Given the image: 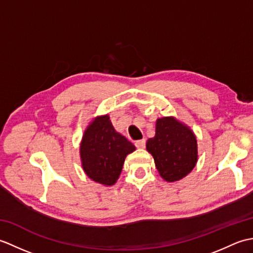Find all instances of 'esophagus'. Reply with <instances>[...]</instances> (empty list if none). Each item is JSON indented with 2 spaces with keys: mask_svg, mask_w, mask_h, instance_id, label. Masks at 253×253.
Instances as JSON below:
<instances>
[{
  "mask_svg": "<svg viewBox=\"0 0 253 253\" xmlns=\"http://www.w3.org/2000/svg\"><path fill=\"white\" fill-rule=\"evenodd\" d=\"M135 146L138 148V149H142L146 147V140L144 139H141V140H137L135 142Z\"/></svg>",
  "mask_w": 253,
  "mask_h": 253,
  "instance_id": "obj_1",
  "label": "esophagus"
}]
</instances>
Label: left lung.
<instances>
[{
  "label": "left lung",
  "mask_w": 253,
  "mask_h": 253,
  "mask_svg": "<svg viewBox=\"0 0 253 253\" xmlns=\"http://www.w3.org/2000/svg\"><path fill=\"white\" fill-rule=\"evenodd\" d=\"M160 175L166 181H176L189 174L198 159L193 132L174 117L159 118L155 136L147 141Z\"/></svg>",
  "instance_id": "8db88e82"
}]
</instances>
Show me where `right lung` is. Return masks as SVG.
Masks as SVG:
<instances>
[{"mask_svg":"<svg viewBox=\"0 0 253 253\" xmlns=\"http://www.w3.org/2000/svg\"><path fill=\"white\" fill-rule=\"evenodd\" d=\"M136 148L116 132L109 115L96 117L84 131L80 157L84 173L105 186L114 185L123 169L127 154Z\"/></svg>","mask_w":253,"mask_h":253,"instance_id":"add662e5","label":"right lung"}]
</instances>
